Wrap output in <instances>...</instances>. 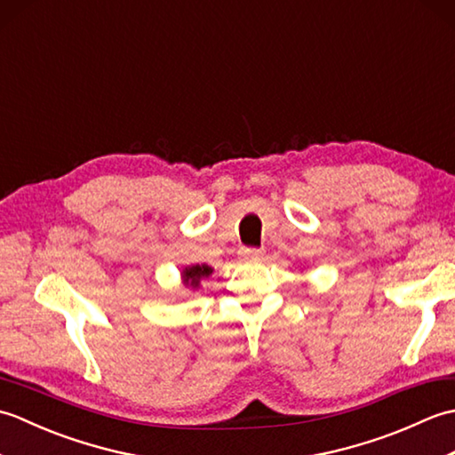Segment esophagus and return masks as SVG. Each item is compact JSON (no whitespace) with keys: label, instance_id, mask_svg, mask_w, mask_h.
I'll use <instances>...</instances> for the list:
<instances>
[{"label":"esophagus","instance_id":"obj_1","mask_svg":"<svg viewBox=\"0 0 455 455\" xmlns=\"http://www.w3.org/2000/svg\"><path fill=\"white\" fill-rule=\"evenodd\" d=\"M240 258L246 259V262H258V259L264 258L262 248H240Z\"/></svg>","mask_w":455,"mask_h":455}]
</instances>
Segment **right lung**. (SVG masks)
Returning <instances> with one entry per match:
<instances>
[{
	"mask_svg": "<svg viewBox=\"0 0 455 455\" xmlns=\"http://www.w3.org/2000/svg\"><path fill=\"white\" fill-rule=\"evenodd\" d=\"M212 274V267L207 266V264H193V266H188L186 269L181 272V277H183V285L186 287H191V289H197L201 279H205Z\"/></svg>",
	"mask_w": 455,
	"mask_h": 455,
	"instance_id": "right-lung-1",
	"label": "right lung"
}]
</instances>
